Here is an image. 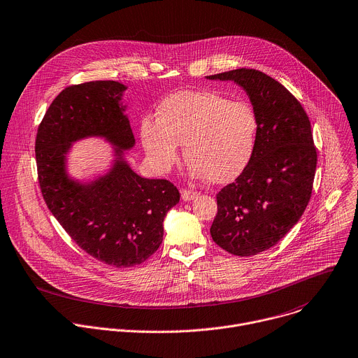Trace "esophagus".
Returning a JSON list of instances; mask_svg holds the SVG:
<instances>
[{
    "label": "esophagus",
    "instance_id": "1",
    "mask_svg": "<svg viewBox=\"0 0 358 358\" xmlns=\"http://www.w3.org/2000/svg\"><path fill=\"white\" fill-rule=\"evenodd\" d=\"M196 196H198V192H196V191H192V189H182V191H181V198H182V201H185V202L192 201V199H195Z\"/></svg>",
    "mask_w": 358,
    "mask_h": 358
}]
</instances>
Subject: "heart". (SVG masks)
I'll return each mask as SVG.
<instances>
[{"mask_svg": "<svg viewBox=\"0 0 358 358\" xmlns=\"http://www.w3.org/2000/svg\"><path fill=\"white\" fill-rule=\"evenodd\" d=\"M259 119L245 101H230L215 91H180L167 96L157 119L141 122V139L152 166L169 171L184 145L188 171L195 178L223 184L250 163Z\"/></svg>", "mask_w": 358, "mask_h": 358, "instance_id": "1", "label": "heart"}]
</instances>
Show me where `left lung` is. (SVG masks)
<instances>
[{
	"mask_svg": "<svg viewBox=\"0 0 358 358\" xmlns=\"http://www.w3.org/2000/svg\"><path fill=\"white\" fill-rule=\"evenodd\" d=\"M206 78L241 85L259 119L253 157L216 195L210 226L219 248L234 256H255L282 239L310 199L317 163L310 122L299 101L263 71L237 69Z\"/></svg>",
	"mask_w": 358,
	"mask_h": 358,
	"instance_id": "8db88e82",
	"label": "left lung"
}]
</instances>
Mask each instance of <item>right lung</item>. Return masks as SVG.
<instances>
[{
    "instance_id": "obj_1",
    "label": "right lung",
    "mask_w": 358,
    "mask_h": 358,
    "mask_svg": "<svg viewBox=\"0 0 358 358\" xmlns=\"http://www.w3.org/2000/svg\"><path fill=\"white\" fill-rule=\"evenodd\" d=\"M127 85L90 81L63 90L36 135L43 199L71 239L94 259L116 268L148 260L163 242V222L180 192L167 180L136 174L125 160L135 136L124 113ZM103 137L115 148L111 169L90 183L71 179L66 155L74 141Z\"/></svg>"
}]
</instances>
